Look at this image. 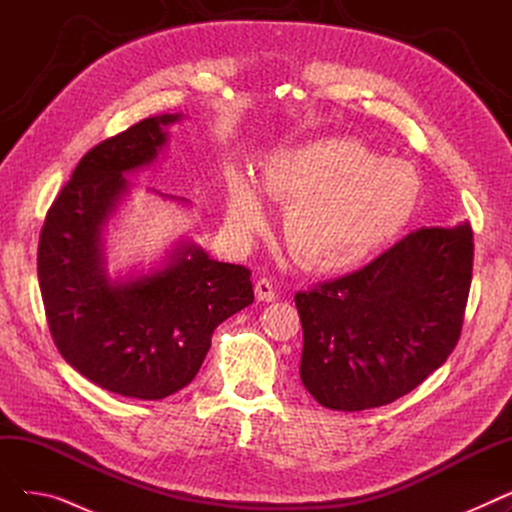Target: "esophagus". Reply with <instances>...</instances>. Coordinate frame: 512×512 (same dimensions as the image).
<instances>
[{
    "instance_id": "obj_1",
    "label": "esophagus",
    "mask_w": 512,
    "mask_h": 512,
    "mask_svg": "<svg viewBox=\"0 0 512 512\" xmlns=\"http://www.w3.org/2000/svg\"><path fill=\"white\" fill-rule=\"evenodd\" d=\"M255 297H257V301H263V303L276 301V286H274V282L267 280V278H259L257 284H255Z\"/></svg>"
}]
</instances>
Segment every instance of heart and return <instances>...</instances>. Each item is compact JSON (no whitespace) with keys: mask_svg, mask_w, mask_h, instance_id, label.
<instances>
[{"mask_svg":"<svg viewBox=\"0 0 512 512\" xmlns=\"http://www.w3.org/2000/svg\"><path fill=\"white\" fill-rule=\"evenodd\" d=\"M263 191L288 203L284 240L313 272L355 270L407 226L421 182L413 166L380 157L351 137H330L270 155ZM226 222L247 238L265 226L267 213L255 178L242 168L226 174Z\"/></svg>","mask_w":512,"mask_h":512,"instance_id":"heart-1","label":"heart"}]
</instances>
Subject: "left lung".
I'll return each mask as SVG.
<instances>
[{
  "instance_id": "left-lung-1",
  "label": "left lung",
  "mask_w": 512,
  "mask_h": 512,
  "mask_svg": "<svg viewBox=\"0 0 512 512\" xmlns=\"http://www.w3.org/2000/svg\"><path fill=\"white\" fill-rule=\"evenodd\" d=\"M473 232L419 228L359 272L294 294L301 380L321 407L365 411L417 388L459 342Z\"/></svg>"
}]
</instances>
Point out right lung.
<instances>
[{"mask_svg":"<svg viewBox=\"0 0 512 512\" xmlns=\"http://www.w3.org/2000/svg\"><path fill=\"white\" fill-rule=\"evenodd\" d=\"M180 118H147L93 147L39 236V286L60 355L99 388L128 398L159 400L191 384L213 330L255 299L245 265L213 261L184 240L149 274L110 280L105 272L103 230L130 191L124 174L151 166Z\"/></svg>","mask_w":512,"mask_h":512,"instance_id":"right-lung-1","label":"right lung"}]
</instances>
